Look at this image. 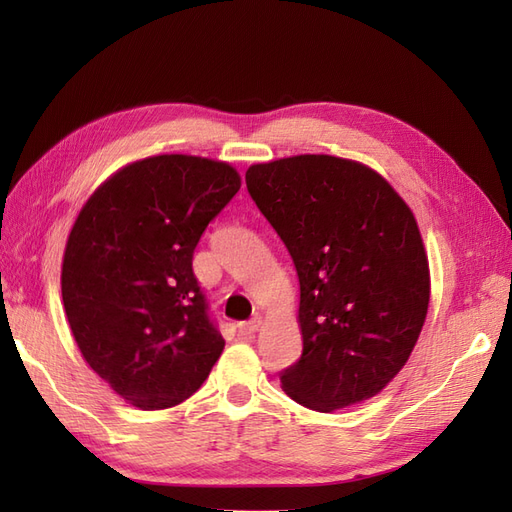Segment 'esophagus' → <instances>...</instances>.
<instances>
[{
    "label": "esophagus",
    "mask_w": 512,
    "mask_h": 512,
    "mask_svg": "<svg viewBox=\"0 0 512 512\" xmlns=\"http://www.w3.org/2000/svg\"><path fill=\"white\" fill-rule=\"evenodd\" d=\"M260 316H254L252 320H247V322H239L237 324V329H239V335L241 337H250V335H254L258 329H260Z\"/></svg>",
    "instance_id": "1"
}]
</instances>
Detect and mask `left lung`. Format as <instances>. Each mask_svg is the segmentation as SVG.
I'll list each match as a JSON object with an SVG mask.
<instances>
[{
    "instance_id": "left-lung-1",
    "label": "left lung",
    "mask_w": 512,
    "mask_h": 512,
    "mask_svg": "<svg viewBox=\"0 0 512 512\" xmlns=\"http://www.w3.org/2000/svg\"><path fill=\"white\" fill-rule=\"evenodd\" d=\"M247 192L299 275L303 352L280 380L331 412L378 395L421 335L429 262L410 207L376 170L333 156L254 164Z\"/></svg>"
}]
</instances>
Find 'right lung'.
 I'll use <instances>...</instances> for the list:
<instances>
[{
    "label": "right lung",
    "mask_w": 512,
    "mask_h": 512,
    "mask_svg": "<svg viewBox=\"0 0 512 512\" xmlns=\"http://www.w3.org/2000/svg\"><path fill=\"white\" fill-rule=\"evenodd\" d=\"M241 188L226 162L153 156L104 181L76 218L61 297L83 359L141 410L194 395L224 339L192 271L209 222Z\"/></svg>",
    "instance_id": "right-lung-1"
}]
</instances>
